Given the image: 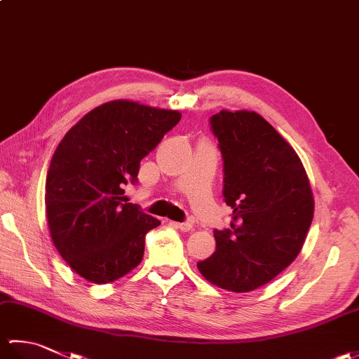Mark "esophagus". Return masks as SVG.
<instances>
[{
  "mask_svg": "<svg viewBox=\"0 0 359 359\" xmlns=\"http://www.w3.org/2000/svg\"><path fill=\"white\" fill-rule=\"evenodd\" d=\"M171 225L174 228H179L180 231H191L193 230V225L189 222H171Z\"/></svg>",
  "mask_w": 359,
  "mask_h": 359,
  "instance_id": "34e87169",
  "label": "esophagus"
}]
</instances>
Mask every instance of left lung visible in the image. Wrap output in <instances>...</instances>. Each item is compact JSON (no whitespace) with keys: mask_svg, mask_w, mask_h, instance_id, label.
<instances>
[{"mask_svg":"<svg viewBox=\"0 0 359 359\" xmlns=\"http://www.w3.org/2000/svg\"><path fill=\"white\" fill-rule=\"evenodd\" d=\"M210 125L233 217L230 228L215 230L216 251L197 269L220 288L251 292L299 255L313 220V194L301 158L259 114L224 109Z\"/></svg>","mask_w":359,"mask_h":359,"instance_id":"obj_1","label":"left lung"}]
</instances>
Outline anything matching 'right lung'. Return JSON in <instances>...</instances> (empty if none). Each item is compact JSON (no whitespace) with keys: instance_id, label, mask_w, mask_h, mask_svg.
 <instances>
[{"instance_id":"add662e5","label":"right lung","mask_w":359,"mask_h":359,"mask_svg":"<svg viewBox=\"0 0 359 359\" xmlns=\"http://www.w3.org/2000/svg\"><path fill=\"white\" fill-rule=\"evenodd\" d=\"M179 111L114 100L88 112L60 142L46 177L53 245L71 269L108 284L135 269L160 220L128 203L140 160L179 123Z\"/></svg>"}]
</instances>
